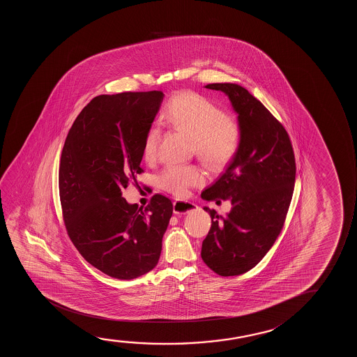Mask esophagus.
<instances>
[{
  "instance_id": "esophagus-1",
  "label": "esophagus",
  "mask_w": 357,
  "mask_h": 357,
  "mask_svg": "<svg viewBox=\"0 0 357 357\" xmlns=\"http://www.w3.org/2000/svg\"><path fill=\"white\" fill-rule=\"evenodd\" d=\"M196 208H197V206L190 201L176 200L173 202V212L176 215H185L191 211H195Z\"/></svg>"
}]
</instances>
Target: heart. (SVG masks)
Wrapping results in <instances>:
<instances>
[{"label":"heart","mask_w":357,"mask_h":357,"mask_svg":"<svg viewBox=\"0 0 357 357\" xmlns=\"http://www.w3.org/2000/svg\"><path fill=\"white\" fill-rule=\"evenodd\" d=\"M162 119L167 126L191 135L192 151L212 168H220L234 157L241 140V127L236 118L195 91H181L167 102ZM161 130L152 126L145 135L142 156L146 161L156 158ZM163 189L176 196L188 194L192 186L205 181L204 173L192 165H168L158 176Z\"/></svg>","instance_id":"heart-1"}]
</instances>
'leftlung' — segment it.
<instances>
[{
    "label": "left lung",
    "instance_id": "obj_1",
    "mask_svg": "<svg viewBox=\"0 0 357 357\" xmlns=\"http://www.w3.org/2000/svg\"><path fill=\"white\" fill-rule=\"evenodd\" d=\"M228 95L241 127L239 149L204 200H230L231 210L220 215L204 207L212 218L202 241L201 257L222 277L254 268L283 229L293 197L296 165L293 145L283 124L238 84L206 85Z\"/></svg>",
    "mask_w": 357,
    "mask_h": 357
}]
</instances>
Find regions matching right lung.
I'll return each mask as SVG.
<instances>
[{"label": "right lung", "instance_id": "right-lung-1", "mask_svg": "<svg viewBox=\"0 0 357 357\" xmlns=\"http://www.w3.org/2000/svg\"><path fill=\"white\" fill-rule=\"evenodd\" d=\"M163 96L156 90L96 96L64 142L59 186L66 229L79 254L112 278H137L156 267L173 213L160 194L145 208L122 197L144 172V140Z\"/></svg>", "mask_w": 357, "mask_h": 357}]
</instances>
